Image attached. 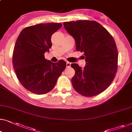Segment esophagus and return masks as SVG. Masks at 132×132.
Returning a JSON list of instances; mask_svg holds the SVG:
<instances>
[{"instance_id":"1","label":"esophagus","mask_w":132,"mask_h":132,"mask_svg":"<svg viewBox=\"0 0 132 132\" xmlns=\"http://www.w3.org/2000/svg\"><path fill=\"white\" fill-rule=\"evenodd\" d=\"M67 68H70L71 67V63L69 62H67Z\"/></svg>"}]
</instances>
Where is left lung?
Listing matches in <instances>:
<instances>
[{"label": "left lung", "instance_id": "left-lung-1", "mask_svg": "<svg viewBox=\"0 0 132 132\" xmlns=\"http://www.w3.org/2000/svg\"><path fill=\"white\" fill-rule=\"evenodd\" d=\"M67 31L74 38L76 51L84 53L83 68L71 64L75 75L71 82L75 90L84 96L98 95L108 87L118 67V51L114 38L95 21L64 22Z\"/></svg>", "mask_w": 132, "mask_h": 132}]
</instances>
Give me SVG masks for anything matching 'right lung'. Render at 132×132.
Here are the masks:
<instances>
[{"label": "right lung", "mask_w": 132, "mask_h": 132, "mask_svg": "<svg viewBox=\"0 0 132 132\" xmlns=\"http://www.w3.org/2000/svg\"><path fill=\"white\" fill-rule=\"evenodd\" d=\"M61 27L62 24L55 22L27 27L15 42L12 62L16 77L25 88L35 94L52 90L66 67L65 61L53 63L44 55L52 47L51 36Z\"/></svg>", "instance_id": "obj_1"}]
</instances>
